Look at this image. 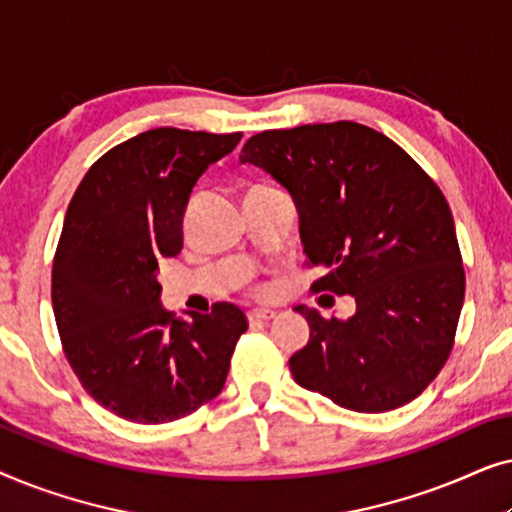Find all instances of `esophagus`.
<instances>
[{"label": "esophagus", "instance_id": "1", "mask_svg": "<svg viewBox=\"0 0 512 512\" xmlns=\"http://www.w3.org/2000/svg\"><path fill=\"white\" fill-rule=\"evenodd\" d=\"M275 317H277L275 310H251L247 314V319L251 321V324H258V321H270V319H275Z\"/></svg>", "mask_w": 512, "mask_h": 512}]
</instances>
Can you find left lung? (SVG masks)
<instances>
[{
    "label": "left lung",
    "instance_id": "left-lung-1",
    "mask_svg": "<svg viewBox=\"0 0 512 512\" xmlns=\"http://www.w3.org/2000/svg\"><path fill=\"white\" fill-rule=\"evenodd\" d=\"M242 163L296 200L314 293L354 296L349 319L298 305L307 345L289 359L300 387L356 412L417 398L452 352L466 275L445 195L396 142L335 121L249 137Z\"/></svg>",
    "mask_w": 512,
    "mask_h": 512
}]
</instances>
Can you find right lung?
<instances>
[{
    "mask_svg": "<svg viewBox=\"0 0 512 512\" xmlns=\"http://www.w3.org/2000/svg\"><path fill=\"white\" fill-rule=\"evenodd\" d=\"M240 139L146 130L95 160L67 207L51 279L62 349L83 389L128 422H174L219 396L249 326L233 303L174 319L156 279L184 247L195 181Z\"/></svg>",
    "mask_w": 512,
    "mask_h": 512,
    "instance_id": "1",
    "label": "right lung"
}]
</instances>
